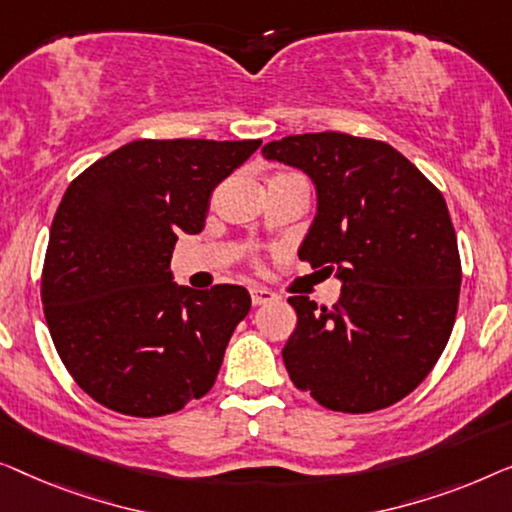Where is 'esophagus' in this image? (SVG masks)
I'll list each match as a JSON object with an SVG mask.
<instances>
[{
	"instance_id": "1",
	"label": "esophagus",
	"mask_w": 512,
	"mask_h": 512,
	"mask_svg": "<svg viewBox=\"0 0 512 512\" xmlns=\"http://www.w3.org/2000/svg\"><path fill=\"white\" fill-rule=\"evenodd\" d=\"M250 299H253V306H262L276 299V294L264 290V287H250Z\"/></svg>"
}]
</instances>
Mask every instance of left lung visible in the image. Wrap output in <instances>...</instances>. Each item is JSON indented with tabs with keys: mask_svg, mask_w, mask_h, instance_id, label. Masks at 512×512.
Instances as JSON below:
<instances>
[{
	"mask_svg": "<svg viewBox=\"0 0 512 512\" xmlns=\"http://www.w3.org/2000/svg\"><path fill=\"white\" fill-rule=\"evenodd\" d=\"M262 153L311 176L318 213L299 259L343 283L331 308L287 299L292 383L338 413L392 406L429 376L455 325L462 262L443 194L385 141L297 134Z\"/></svg>",
	"mask_w": 512,
	"mask_h": 512,
	"instance_id": "left-lung-1",
	"label": "left lung"
}]
</instances>
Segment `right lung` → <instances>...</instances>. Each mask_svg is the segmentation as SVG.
Here are the masks:
<instances>
[{
  "label": "right lung",
  "mask_w": 512,
  "mask_h": 512,
  "mask_svg": "<svg viewBox=\"0 0 512 512\" xmlns=\"http://www.w3.org/2000/svg\"><path fill=\"white\" fill-rule=\"evenodd\" d=\"M259 146L141 139L67 187L50 227L41 301L57 355L97 403L160 417L213 387L250 294L241 285H176L171 253L178 234L204 229L213 190Z\"/></svg>",
  "instance_id": "right-lung-1"
}]
</instances>
